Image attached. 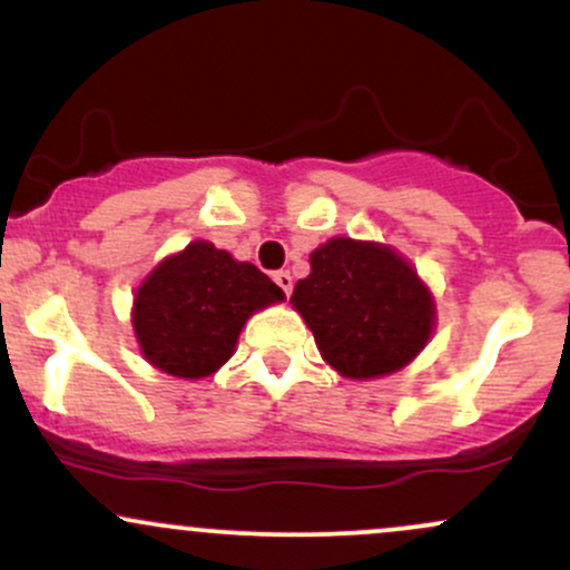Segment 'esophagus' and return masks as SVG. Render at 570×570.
I'll return each instance as SVG.
<instances>
[{"label": "esophagus", "mask_w": 570, "mask_h": 570, "mask_svg": "<svg viewBox=\"0 0 570 570\" xmlns=\"http://www.w3.org/2000/svg\"><path fill=\"white\" fill-rule=\"evenodd\" d=\"M273 281H276V284L281 286V292H284L286 297H289V294H292V286H294V281H292L289 273H286V271L273 273Z\"/></svg>", "instance_id": "1"}]
</instances>
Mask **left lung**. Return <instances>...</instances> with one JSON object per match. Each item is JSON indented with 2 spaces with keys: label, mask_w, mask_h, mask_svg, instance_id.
I'll list each match as a JSON object with an SVG mask.
<instances>
[{
  "label": "left lung",
  "mask_w": 570,
  "mask_h": 570,
  "mask_svg": "<svg viewBox=\"0 0 570 570\" xmlns=\"http://www.w3.org/2000/svg\"><path fill=\"white\" fill-rule=\"evenodd\" d=\"M294 311L324 362L353 381L407 367L434 332V297L402 254L372 240L332 238L311 254Z\"/></svg>",
  "instance_id": "obj_1"
}]
</instances>
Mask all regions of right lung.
I'll list each match as a JSON object with an SVG mask.
<instances>
[{"label":"right lung","instance_id":"obj_1","mask_svg":"<svg viewBox=\"0 0 570 570\" xmlns=\"http://www.w3.org/2000/svg\"><path fill=\"white\" fill-rule=\"evenodd\" d=\"M284 292L252 263L193 240L144 278L134 297V332L153 367L185 381L214 375L233 356L252 313Z\"/></svg>","mask_w":570,"mask_h":570}]
</instances>
